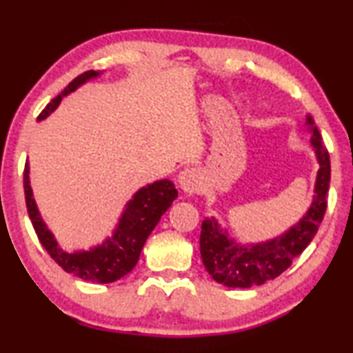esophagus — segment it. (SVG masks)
Masks as SVG:
<instances>
[{
    "instance_id": "1",
    "label": "esophagus",
    "mask_w": 353,
    "mask_h": 353,
    "mask_svg": "<svg viewBox=\"0 0 353 353\" xmlns=\"http://www.w3.org/2000/svg\"><path fill=\"white\" fill-rule=\"evenodd\" d=\"M178 185L188 194H192V192H197L201 186V173L194 167H188L185 170L180 172L178 175Z\"/></svg>"
}]
</instances>
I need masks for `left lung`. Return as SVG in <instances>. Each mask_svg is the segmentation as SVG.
<instances>
[{
	"mask_svg": "<svg viewBox=\"0 0 353 353\" xmlns=\"http://www.w3.org/2000/svg\"><path fill=\"white\" fill-rule=\"evenodd\" d=\"M307 125L312 130V146L320 162L315 196L310 209L297 225L276 239L267 243L241 245L228 238L214 216L202 221L201 255L204 267L216 283L228 288H252L278 278L291 267L292 260L301 255L320 228L327 207V190L331 180L330 154L321 141L315 122L308 115Z\"/></svg>",
	"mask_w": 353,
	"mask_h": 353,
	"instance_id": "left-lung-1",
	"label": "left lung"
}]
</instances>
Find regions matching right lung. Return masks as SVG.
Instances as JSON below:
<instances>
[{
	"label": "right lung",
	"instance_id": "1",
	"mask_svg": "<svg viewBox=\"0 0 353 353\" xmlns=\"http://www.w3.org/2000/svg\"><path fill=\"white\" fill-rule=\"evenodd\" d=\"M94 70L83 72L65 86L59 96H56L41 114L38 120L46 119L54 110L64 96L79 88L86 80L98 77ZM28 163L23 168V191H26L27 212L30 216L33 228L40 239L43 248L51 255V259L59 265L67 273L75 274L86 281L94 283H114L125 274L132 272L138 263L139 254L151 231L165 214L172 202L178 197V191L170 180L154 181L146 188H141L125 207L122 216L119 220V226L115 228L112 238H108L103 244L91 250L69 254L57 245V241L51 231L46 228L45 221L41 220L40 212L33 201L30 176H28Z\"/></svg>",
	"mask_w": 353,
	"mask_h": 353
}]
</instances>
